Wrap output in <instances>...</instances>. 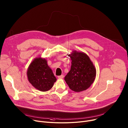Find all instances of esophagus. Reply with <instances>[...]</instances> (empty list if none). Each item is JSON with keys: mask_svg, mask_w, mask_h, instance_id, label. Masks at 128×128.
Here are the masks:
<instances>
[{"mask_svg": "<svg viewBox=\"0 0 128 128\" xmlns=\"http://www.w3.org/2000/svg\"><path fill=\"white\" fill-rule=\"evenodd\" d=\"M58 79H63V78H64V76L63 75H61V76H58Z\"/></svg>", "mask_w": 128, "mask_h": 128, "instance_id": "34e87169", "label": "esophagus"}]
</instances>
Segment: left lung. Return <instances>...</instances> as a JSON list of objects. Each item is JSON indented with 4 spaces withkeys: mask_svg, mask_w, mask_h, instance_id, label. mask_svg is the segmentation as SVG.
Returning a JSON list of instances; mask_svg holds the SVG:
<instances>
[{
    "mask_svg": "<svg viewBox=\"0 0 128 128\" xmlns=\"http://www.w3.org/2000/svg\"><path fill=\"white\" fill-rule=\"evenodd\" d=\"M69 56L72 60V66L70 71L65 76V81L70 89L76 92L87 90L96 78L94 65L84 52L73 51Z\"/></svg>",
    "mask_w": 128,
    "mask_h": 128,
    "instance_id": "1",
    "label": "left lung"
}]
</instances>
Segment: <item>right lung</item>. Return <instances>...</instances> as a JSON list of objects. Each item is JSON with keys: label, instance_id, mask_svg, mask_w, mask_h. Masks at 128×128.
<instances>
[{"label": "right lung", "instance_id": "right-lung-1", "mask_svg": "<svg viewBox=\"0 0 128 128\" xmlns=\"http://www.w3.org/2000/svg\"><path fill=\"white\" fill-rule=\"evenodd\" d=\"M29 82L36 88L46 92L52 88L56 79L46 59L36 58L31 63L27 72Z\"/></svg>", "mask_w": 128, "mask_h": 128}]
</instances>
